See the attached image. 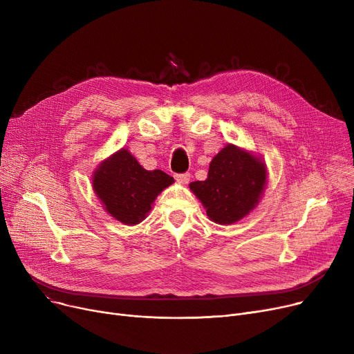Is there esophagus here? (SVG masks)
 <instances>
[{"instance_id": "34e87169", "label": "esophagus", "mask_w": 354, "mask_h": 354, "mask_svg": "<svg viewBox=\"0 0 354 354\" xmlns=\"http://www.w3.org/2000/svg\"><path fill=\"white\" fill-rule=\"evenodd\" d=\"M175 179L179 183H188L191 180V174H178V175H175Z\"/></svg>"}]
</instances>
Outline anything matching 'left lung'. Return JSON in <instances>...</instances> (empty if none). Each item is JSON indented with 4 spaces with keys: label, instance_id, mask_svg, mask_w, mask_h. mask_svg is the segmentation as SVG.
Masks as SVG:
<instances>
[{
    "label": "left lung",
    "instance_id": "obj_1",
    "mask_svg": "<svg viewBox=\"0 0 354 354\" xmlns=\"http://www.w3.org/2000/svg\"><path fill=\"white\" fill-rule=\"evenodd\" d=\"M267 178V166L261 158L228 143L211 160L208 178L191 182L189 188L211 221L232 225L255 209Z\"/></svg>",
    "mask_w": 354,
    "mask_h": 354
}]
</instances>
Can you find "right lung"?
<instances>
[{
  "instance_id": "obj_1",
  "label": "right lung",
  "mask_w": 354,
  "mask_h": 354,
  "mask_svg": "<svg viewBox=\"0 0 354 354\" xmlns=\"http://www.w3.org/2000/svg\"><path fill=\"white\" fill-rule=\"evenodd\" d=\"M91 182L93 191L110 216L124 225H136L151 212L158 195L175 180L163 171H146L122 147L100 162Z\"/></svg>"
}]
</instances>
